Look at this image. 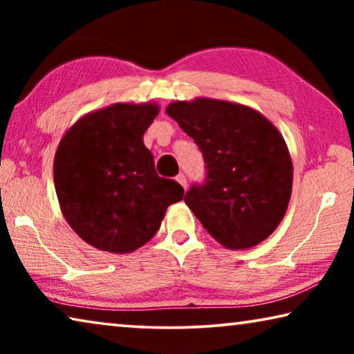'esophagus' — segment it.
Masks as SVG:
<instances>
[{
  "label": "esophagus",
  "instance_id": "1",
  "mask_svg": "<svg viewBox=\"0 0 354 354\" xmlns=\"http://www.w3.org/2000/svg\"><path fill=\"white\" fill-rule=\"evenodd\" d=\"M176 181L183 185L184 189H187V179H185V176L183 175V173H179V175L176 176Z\"/></svg>",
  "mask_w": 354,
  "mask_h": 354
}]
</instances>
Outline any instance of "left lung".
Listing matches in <instances>:
<instances>
[{
	"label": "left lung",
	"instance_id": "obj_1",
	"mask_svg": "<svg viewBox=\"0 0 354 354\" xmlns=\"http://www.w3.org/2000/svg\"><path fill=\"white\" fill-rule=\"evenodd\" d=\"M165 112L200 147L207 169L184 201L215 241L247 250L277 230L289 206L293 167L283 134L253 107L200 97Z\"/></svg>",
	"mask_w": 354,
	"mask_h": 354
}]
</instances>
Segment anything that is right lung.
I'll return each mask as SVG.
<instances>
[{"label": "right lung", "instance_id": "add662e5", "mask_svg": "<svg viewBox=\"0 0 354 354\" xmlns=\"http://www.w3.org/2000/svg\"><path fill=\"white\" fill-rule=\"evenodd\" d=\"M159 113L153 101L88 112L62 136L55 187L65 220L84 242L107 253L140 248L183 200L175 179L159 178L143 134Z\"/></svg>", "mask_w": 354, "mask_h": 354}]
</instances>
